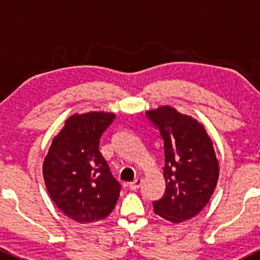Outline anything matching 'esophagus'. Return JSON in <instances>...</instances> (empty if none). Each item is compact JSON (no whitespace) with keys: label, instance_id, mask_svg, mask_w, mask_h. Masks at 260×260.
I'll use <instances>...</instances> for the list:
<instances>
[{"label":"esophagus","instance_id":"1","mask_svg":"<svg viewBox=\"0 0 260 260\" xmlns=\"http://www.w3.org/2000/svg\"><path fill=\"white\" fill-rule=\"evenodd\" d=\"M142 183H143L142 178H137V180H134L133 182H131V183H129V188H131V189H132V190H137L140 186H142Z\"/></svg>","mask_w":260,"mask_h":260}]
</instances>
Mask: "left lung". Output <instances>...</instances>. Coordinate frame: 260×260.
I'll return each instance as SVG.
<instances>
[{
	"mask_svg": "<svg viewBox=\"0 0 260 260\" xmlns=\"http://www.w3.org/2000/svg\"><path fill=\"white\" fill-rule=\"evenodd\" d=\"M164 140V197L153 202L154 213L171 222L192 219L213 196L219 161L204 126L171 106L145 112Z\"/></svg>",
	"mask_w": 260,
	"mask_h": 260,
	"instance_id": "obj_1",
	"label": "left lung"
}]
</instances>
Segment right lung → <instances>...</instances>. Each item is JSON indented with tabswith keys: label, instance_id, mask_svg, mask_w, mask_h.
Here are the masks:
<instances>
[{
	"label": "right lung",
	"instance_id": "obj_1",
	"mask_svg": "<svg viewBox=\"0 0 260 260\" xmlns=\"http://www.w3.org/2000/svg\"><path fill=\"white\" fill-rule=\"evenodd\" d=\"M111 112L72 115L64 122L44 160L47 192L66 216L80 223L105 219L118 201L121 184L99 150Z\"/></svg>",
	"mask_w": 260,
	"mask_h": 260
}]
</instances>
